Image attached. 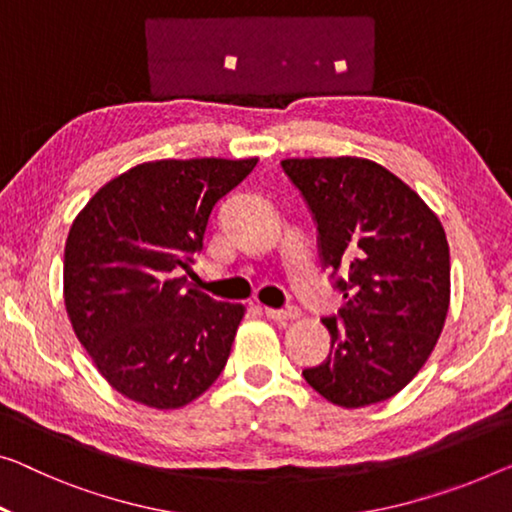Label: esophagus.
Wrapping results in <instances>:
<instances>
[{"label": "esophagus", "instance_id": "1", "mask_svg": "<svg viewBox=\"0 0 512 512\" xmlns=\"http://www.w3.org/2000/svg\"><path fill=\"white\" fill-rule=\"evenodd\" d=\"M264 315L273 319V322H292V319H296L301 315L299 310L296 308H285V310H276V308H264Z\"/></svg>", "mask_w": 512, "mask_h": 512}]
</instances>
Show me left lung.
<instances>
[{
    "instance_id": "1",
    "label": "left lung",
    "mask_w": 512,
    "mask_h": 512,
    "mask_svg": "<svg viewBox=\"0 0 512 512\" xmlns=\"http://www.w3.org/2000/svg\"><path fill=\"white\" fill-rule=\"evenodd\" d=\"M282 170L317 220L319 255L342 292L322 319L331 352L303 370L315 391L345 409L400 393L418 375L451 303L446 232L416 190L375 160L287 158Z\"/></svg>"
}]
</instances>
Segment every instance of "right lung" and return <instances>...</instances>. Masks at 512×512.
<instances>
[{
	"label": "right lung",
	"instance_id": "1",
	"mask_svg": "<svg viewBox=\"0 0 512 512\" xmlns=\"http://www.w3.org/2000/svg\"><path fill=\"white\" fill-rule=\"evenodd\" d=\"M257 158L149 160L75 216L64 303L80 345L128 400L179 409L220 377L246 308L186 285L211 213Z\"/></svg>",
	"mask_w": 512,
	"mask_h": 512
}]
</instances>
